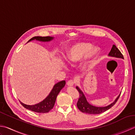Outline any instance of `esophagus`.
<instances>
[{"instance_id": "esophagus-1", "label": "esophagus", "mask_w": 135, "mask_h": 135, "mask_svg": "<svg viewBox=\"0 0 135 135\" xmlns=\"http://www.w3.org/2000/svg\"><path fill=\"white\" fill-rule=\"evenodd\" d=\"M67 85L69 86H72L74 85V81L73 80H70L67 82Z\"/></svg>"}]
</instances>
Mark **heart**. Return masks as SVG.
Segmentation results:
<instances>
[{
	"mask_svg": "<svg viewBox=\"0 0 135 135\" xmlns=\"http://www.w3.org/2000/svg\"><path fill=\"white\" fill-rule=\"evenodd\" d=\"M100 49L94 47L88 43H78L71 46L67 51L65 59L70 64H74L86 57V61L83 65V69L85 70L98 56Z\"/></svg>",
	"mask_w": 135,
	"mask_h": 135,
	"instance_id": "obj_1",
	"label": "heart"
}]
</instances>
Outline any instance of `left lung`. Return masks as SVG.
Returning a JSON list of instances; mask_svg holds the SVG:
<instances>
[{
  "instance_id": "obj_1",
  "label": "left lung",
  "mask_w": 135,
  "mask_h": 135,
  "mask_svg": "<svg viewBox=\"0 0 135 135\" xmlns=\"http://www.w3.org/2000/svg\"><path fill=\"white\" fill-rule=\"evenodd\" d=\"M108 56L123 59V55L115 45H113L111 50H110L109 54H108ZM76 88L79 92V94H80V97H79L78 102L76 103V105H77L78 109L82 112L89 113V114H99V113L104 112L106 110L110 109V108L115 104V103L118 101V99L119 98L120 95V94L119 95L117 98L115 99V101L109 105H108V106L101 107H95L90 104L87 101L85 95H84L83 92L81 90L78 86H76Z\"/></svg>"
}]
</instances>
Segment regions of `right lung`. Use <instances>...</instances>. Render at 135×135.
Wrapping results in <instances>:
<instances>
[{"instance_id": "1", "label": "right lung", "mask_w": 135, "mask_h": 135, "mask_svg": "<svg viewBox=\"0 0 135 135\" xmlns=\"http://www.w3.org/2000/svg\"><path fill=\"white\" fill-rule=\"evenodd\" d=\"M54 39L53 37L47 36V37H40L36 36L29 40L28 42H30L32 40H37L42 42H49L52 40ZM27 42V43H28ZM65 85V81H61L55 84L52 88V90L50 92V94L43 101L38 103V104L29 105L23 104V102L20 101V104L23 105L26 109L30 110L31 111L38 112V113H47L50 110L52 109L54 107L55 104V100H56L58 94H59L60 91L64 88Z\"/></svg>"}]
</instances>
